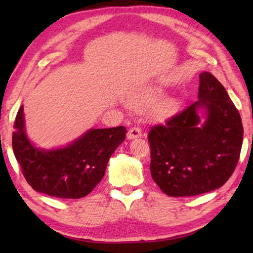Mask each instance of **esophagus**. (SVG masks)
<instances>
[{"label": "esophagus", "mask_w": 253, "mask_h": 253, "mask_svg": "<svg viewBox=\"0 0 253 253\" xmlns=\"http://www.w3.org/2000/svg\"><path fill=\"white\" fill-rule=\"evenodd\" d=\"M142 136V131H140V128L138 127H131L129 131L127 134V138L128 139H134V138H138V137Z\"/></svg>", "instance_id": "1"}]
</instances>
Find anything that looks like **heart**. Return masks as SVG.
Returning <instances> with one entry per match:
<instances>
[{
    "label": "heart",
    "mask_w": 253,
    "mask_h": 253,
    "mask_svg": "<svg viewBox=\"0 0 253 253\" xmlns=\"http://www.w3.org/2000/svg\"><path fill=\"white\" fill-rule=\"evenodd\" d=\"M164 89L156 84H144L130 92L129 102L138 108L151 107L152 117L156 121H165L178 111L181 101L173 96H164Z\"/></svg>",
    "instance_id": "1"
}]
</instances>
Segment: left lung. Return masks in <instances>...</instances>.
<instances>
[{
	"label": "left lung",
	"mask_w": 253,
	"mask_h": 253,
	"mask_svg": "<svg viewBox=\"0 0 253 253\" xmlns=\"http://www.w3.org/2000/svg\"><path fill=\"white\" fill-rule=\"evenodd\" d=\"M148 140L151 174L161 190L174 198L193 196L216 190L232 175L243 126L225 88L205 71L200 75L199 100L152 127Z\"/></svg>",
	"instance_id": "left-lung-1"
}]
</instances>
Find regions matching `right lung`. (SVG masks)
I'll return each instance as SVG.
<instances>
[{"label":"right lung","instance_id":"obj_1","mask_svg":"<svg viewBox=\"0 0 253 253\" xmlns=\"http://www.w3.org/2000/svg\"><path fill=\"white\" fill-rule=\"evenodd\" d=\"M13 127L12 147L25 179L37 192L60 199H80L90 193L127 132L123 126L91 128L67 146L43 149L29 139L23 106Z\"/></svg>","mask_w":253,"mask_h":253}]
</instances>
